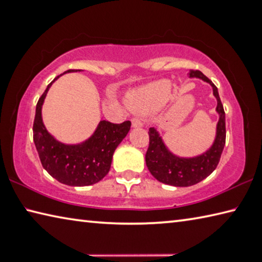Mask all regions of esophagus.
Segmentation results:
<instances>
[{"label":"esophagus","instance_id":"esophagus-1","mask_svg":"<svg viewBox=\"0 0 262 262\" xmlns=\"http://www.w3.org/2000/svg\"><path fill=\"white\" fill-rule=\"evenodd\" d=\"M132 127L133 128H140L142 127V121L140 118H133L132 119Z\"/></svg>","mask_w":262,"mask_h":262}]
</instances>
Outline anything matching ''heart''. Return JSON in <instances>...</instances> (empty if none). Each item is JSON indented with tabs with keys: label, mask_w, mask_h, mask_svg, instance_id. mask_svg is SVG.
<instances>
[{
	"label": "heart",
	"mask_w": 262,
	"mask_h": 262,
	"mask_svg": "<svg viewBox=\"0 0 262 262\" xmlns=\"http://www.w3.org/2000/svg\"><path fill=\"white\" fill-rule=\"evenodd\" d=\"M171 84L168 80H157L132 92L127 103L132 110L152 112L161 108L168 101Z\"/></svg>",
	"instance_id": "1"
}]
</instances>
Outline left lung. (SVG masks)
<instances>
[{"label":"left lung","instance_id":"left-lung-1","mask_svg":"<svg viewBox=\"0 0 262 262\" xmlns=\"http://www.w3.org/2000/svg\"><path fill=\"white\" fill-rule=\"evenodd\" d=\"M188 76L190 78L202 79L212 86L213 95L217 99L215 111L219 115V120L212 146L205 152L193 157L176 156L165 146L160 133L154 127L149 128V147L146 154L148 170L161 183L172 186H191L210 176L217 168L226 140L225 112L219 98L218 89L198 70H191Z\"/></svg>","mask_w":262,"mask_h":262}]
</instances>
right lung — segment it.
I'll return each instance as SVG.
<instances>
[{"mask_svg": "<svg viewBox=\"0 0 262 262\" xmlns=\"http://www.w3.org/2000/svg\"><path fill=\"white\" fill-rule=\"evenodd\" d=\"M77 71L81 70H68L64 73ZM60 76L50 82L37 102L32 128L35 146L43 168L58 182L70 186L92 185L108 173L115 149L126 138L132 123L124 121L118 124L102 120L84 142L77 144L59 142L44 126L41 106L50 87Z\"/></svg>", "mask_w": 262, "mask_h": 262, "instance_id": "1", "label": "right lung"}]
</instances>
